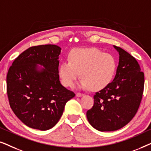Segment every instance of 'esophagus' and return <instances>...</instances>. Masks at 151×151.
Segmentation results:
<instances>
[{
  "label": "esophagus",
  "instance_id": "esophagus-1",
  "mask_svg": "<svg viewBox=\"0 0 151 151\" xmlns=\"http://www.w3.org/2000/svg\"><path fill=\"white\" fill-rule=\"evenodd\" d=\"M83 96H84V94L83 93H76V96H77V97H82Z\"/></svg>",
  "mask_w": 151,
  "mask_h": 151
}]
</instances>
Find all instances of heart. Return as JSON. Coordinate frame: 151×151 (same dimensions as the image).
I'll return each mask as SVG.
<instances>
[{"mask_svg": "<svg viewBox=\"0 0 151 151\" xmlns=\"http://www.w3.org/2000/svg\"><path fill=\"white\" fill-rule=\"evenodd\" d=\"M116 68V60L109 53L96 48L76 49L70 54L69 60L61 63L59 76L64 86H71L80 73L78 88L98 91L111 83Z\"/></svg>", "mask_w": 151, "mask_h": 151, "instance_id": "heart-1", "label": "heart"}]
</instances>
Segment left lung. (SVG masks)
<instances>
[{
    "mask_svg": "<svg viewBox=\"0 0 151 151\" xmlns=\"http://www.w3.org/2000/svg\"><path fill=\"white\" fill-rule=\"evenodd\" d=\"M114 79L94 95V104L86 112L88 122L100 131H113L127 125L141 102L144 75L135 58L120 47Z\"/></svg>",
    "mask_w": 151,
    "mask_h": 151,
    "instance_id": "8db88e82",
    "label": "left lung"
}]
</instances>
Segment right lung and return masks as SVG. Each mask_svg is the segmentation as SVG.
Segmentation results:
<instances>
[{"instance_id":"add662e5","label":"right lung","mask_w":151,"mask_h":151,"mask_svg":"<svg viewBox=\"0 0 151 151\" xmlns=\"http://www.w3.org/2000/svg\"><path fill=\"white\" fill-rule=\"evenodd\" d=\"M60 47L55 45L32 47L16 58L8 71L10 106L18 118L32 129L53 128L66 103L75 96L60 82Z\"/></svg>"}]
</instances>
